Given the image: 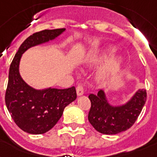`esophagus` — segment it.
<instances>
[{
	"instance_id": "34e87169",
	"label": "esophagus",
	"mask_w": 157,
	"mask_h": 157,
	"mask_svg": "<svg viewBox=\"0 0 157 157\" xmlns=\"http://www.w3.org/2000/svg\"><path fill=\"white\" fill-rule=\"evenodd\" d=\"M76 93H77V95L81 96L84 94V88L83 86L81 85H78L76 86Z\"/></svg>"
}]
</instances>
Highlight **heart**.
I'll use <instances>...</instances> for the list:
<instances>
[{
    "mask_svg": "<svg viewBox=\"0 0 157 157\" xmlns=\"http://www.w3.org/2000/svg\"><path fill=\"white\" fill-rule=\"evenodd\" d=\"M113 50L112 48H107L103 50V51L98 53V54H94L92 58L89 59L88 63L89 64H97L99 63L100 62L103 61L104 59H106L107 57L109 56L110 54H112ZM121 61L119 58H116V59H110L109 61H107L105 63L104 66L102 67V69L98 73V76L99 78L104 79L106 78L107 76H109L110 74L113 73L114 71H116L117 69L119 68L121 66Z\"/></svg>",
    "mask_w": 157,
    "mask_h": 157,
    "instance_id": "1",
    "label": "heart"
}]
</instances>
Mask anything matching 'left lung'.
Returning a JSON list of instances; mask_svg holds the SVG:
<instances>
[{"label":"left lung","instance_id":"left-lung-1","mask_svg":"<svg viewBox=\"0 0 157 157\" xmlns=\"http://www.w3.org/2000/svg\"><path fill=\"white\" fill-rule=\"evenodd\" d=\"M91 107L89 121L97 131L104 134H117L129 129L139 117L147 100L145 90H139L126 104L112 107L107 103L102 90L89 95Z\"/></svg>","mask_w":157,"mask_h":157}]
</instances>
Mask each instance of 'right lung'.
I'll list each match as a JSON object with an SVG mask.
<instances>
[{
    "label": "right lung",
    "mask_w": 157,
    "mask_h": 157,
    "mask_svg": "<svg viewBox=\"0 0 157 157\" xmlns=\"http://www.w3.org/2000/svg\"><path fill=\"white\" fill-rule=\"evenodd\" d=\"M65 28L45 29L26 39L11 63L5 100L12 119L22 130L40 134L49 131L59 121L64 108L76 98V88L36 90L23 81L18 71L21 56L32 46L53 40Z\"/></svg>",
    "instance_id": "right-lung-1"
}]
</instances>
